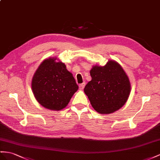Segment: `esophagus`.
<instances>
[{
	"mask_svg": "<svg viewBox=\"0 0 160 160\" xmlns=\"http://www.w3.org/2000/svg\"><path fill=\"white\" fill-rule=\"evenodd\" d=\"M85 85H86V83H85V82H83V83L80 84L79 85V88H80V90H82V89H84V87H85Z\"/></svg>",
	"mask_w": 160,
	"mask_h": 160,
	"instance_id": "esophagus-1",
	"label": "esophagus"
}]
</instances>
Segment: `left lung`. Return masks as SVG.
Returning a JSON list of instances; mask_svg holds the SVG:
<instances>
[{
	"label": "left lung",
	"instance_id": "1",
	"mask_svg": "<svg viewBox=\"0 0 160 160\" xmlns=\"http://www.w3.org/2000/svg\"><path fill=\"white\" fill-rule=\"evenodd\" d=\"M92 77L84 91L95 111L109 114L124 105L130 92L128 76L119 63L109 61L104 66L92 67Z\"/></svg>",
	"mask_w": 160,
	"mask_h": 160
}]
</instances>
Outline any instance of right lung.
Masks as SVG:
<instances>
[{
    "label": "right lung",
    "mask_w": 160,
    "mask_h": 160,
    "mask_svg": "<svg viewBox=\"0 0 160 160\" xmlns=\"http://www.w3.org/2000/svg\"><path fill=\"white\" fill-rule=\"evenodd\" d=\"M55 60L49 58L42 61L32 78V88L41 105L59 111L66 107L78 86L65 65Z\"/></svg>",
    "instance_id": "obj_1"
}]
</instances>
